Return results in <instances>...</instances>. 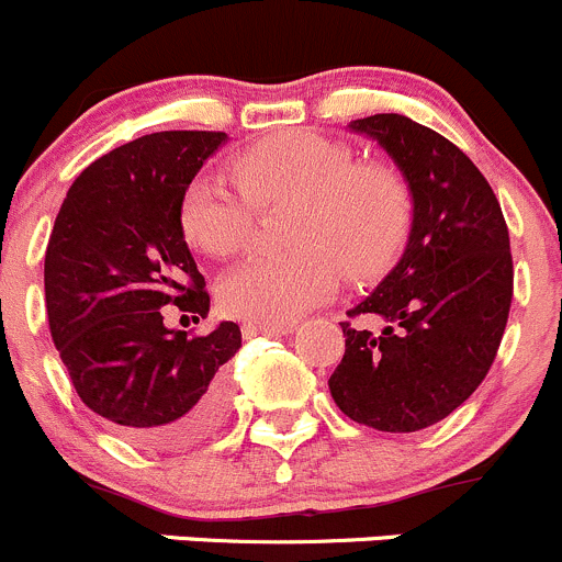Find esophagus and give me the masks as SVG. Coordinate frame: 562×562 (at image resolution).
<instances>
[{"instance_id":"esophagus-1","label":"esophagus","mask_w":562,"mask_h":562,"mask_svg":"<svg viewBox=\"0 0 562 562\" xmlns=\"http://www.w3.org/2000/svg\"><path fill=\"white\" fill-rule=\"evenodd\" d=\"M294 325H262V322H246L243 325V336L246 338H254V336H286V333H292Z\"/></svg>"}]
</instances>
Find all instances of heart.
Instances as JSON below:
<instances>
[{
	"label": "heart",
	"mask_w": 562,
	"mask_h": 562,
	"mask_svg": "<svg viewBox=\"0 0 562 562\" xmlns=\"http://www.w3.org/2000/svg\"><path fill=\"white\" fill-rule=\"evenodd\" d=\"M237 188L196 177L182 196L188 240L213 257L240 251L254 207L292 199L286 237L297 246L243 259L218 286L237 319L286 325L330 297L338 276L371 279L396 259L413 224V196L393 169L355 164L347 144L314 131H283L229 164Z\"/></svg>",
	"instance_id": "obj_1"
}]
</instances>
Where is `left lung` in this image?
Listing matches in <instances>:
<instances>
[{"label":"left lung","instance_id":"1","mask_svg":"<svg viewBox=\"0 0 562 562\" xmlns=\"http://www.w3.org/2000/svg\"><path fill=\"white\" fill-rule=\"evenodd\" d=\"M402 171L413 226L396 268L341 322L347 349L333 402L380 431H420L475 393L503 341L514 297L508 226L486 177L431 127L402 114L349 122Z\"/></svg>","mask_w":562,"mask_h":562}]
</instances>
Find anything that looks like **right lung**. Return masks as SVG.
<instances>
[{"mask_svg":"<svg viewBox=\"0 0 562 562\" xmlns=\"http://www.w3.org/2000/svg\"><path fill=\"white\" fill-rule=\"evenodd\" d=\"M221 131H164L92 160L54 221L46 311L81 402L138 448L175 451L207 440L229 409L226 360L243 336L221 322L207 336L164 325L166 305L204 319L210 294L180 207Z\"/></svg>","mask_w":562,"mask_h":562,"instance_id":"right-lung-1","label":"right lung"}]
</instances>
